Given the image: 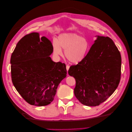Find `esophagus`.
Instances as JSON below:
<instances>
[{
	"mask_svg": "<svg viewBox=\"0 0 132 132\" xmlns=\"http://www.w3.org/2000/svg\"><path fill=\"white\" fill-rule=\"evenodd\" d=\"M69 65H66V69H67V71H68L69 70Z\"/></svg>",
	"mask_w": 132,
	"mask_h": 132,
	"instance_id": "1",
	"label": "esophagus"
}]
</instances>
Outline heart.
<instances>
[{"instance_id": "obj_1", "label": "heart", "mask_w": 132, "mask_h": 132, "mask_svg": "<svg viewBox=\"0 0 132 132\" xmlns=\"http://www.w3.org/2000/svg\"><path fill=\"white\" fill-rule=\"evenodd\" d=\"M61 48L65 51L67 60L73 64L82 61L89 51V43L85 38L75 33H64L59 36L58 42L53 43L55 54L62 55Z\"/></svg>"}]
</instances>
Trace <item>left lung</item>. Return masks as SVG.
Returning <instances> with one entry per match:
<instances>
[{
	"mask_svg": "<svg viewBox=\"0 0 132 132\" xmlns=\"http://www.w3.org/2000/svg\"><path fill=\"white\" fill-rule=\"evenodd\" d=\"M121 58L109 37L98 36L85 59L68 71L76 80L74 94L84 105L96 106L113 93L121 78Z\"/></svg>",
	"mask_w": 132,
	"mask_h": 132,
	"instance_id": "obj_1",
	"label": "left lung"
}]
</instances>
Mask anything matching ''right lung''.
Segmentation results:
<instances>
[{
    "label": "right lung",
    "mask_w": 132,
    "mask_h": 132,
    "mask_svg": "<svg viewBox=\"0 0 132 132\" xmlns=\"http://www.w3.org/2000/svg\"><path fill=\"white\" fill-rule=\"evenodd\" d=\"M51 42L37 33L24 36L11 57V78L18 93L28 104L46 106L54 100L61 80L67 76L66 65L54 62Z\"/></svg>",
    "instance_id": "obj_1"
}]
</instances>
